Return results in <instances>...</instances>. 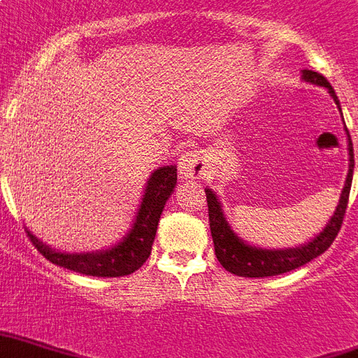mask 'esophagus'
Listing matches in <instances>:
<instances>
[{"label":"esophagus","instance_id":"1","mask_svg":"<svg viewBox=\"0 0 358 358\" xmlns=\"http://www.w3.org/2000/svg\"><path fill=\"white\" fill-rule=\"evenodd\" d=\"M208 169V161L199 150L185 152L178 159V174L180 178H201Z\"/></svg>","mask_w":358,"mask_h":358}]
</instances>
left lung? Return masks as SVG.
Segmentation results:
<instances>
[{
  "instance_id": "obj_1",
  "label": "left lung",
  "mask_w": 358,
  "mask_h": 358,
  "mask_svg": "<svg viewBox=\"0 0 358 358\" xmlns=\"http://www.w3.org/2000/svg\"><path fill=\"white\" fill-rule=\"evenodd\" d=\"M302 80L315 84L324 88L334 103L340 108V101L336 97V92L332 90L329 80L323 75H319L315 71L302 69ZM342 113V108H340ZM345 135H348V150H349V173L343 184L342 195H340V203H338L334 214L331 215L329 223L319 231L313 238L308 242L294 248H259V245L248 244L242 240L238 234L234 233L231 223L227 222V215L223 212L222 201L215 195V191L206 187V201H208V217H210V231H212V240H214L215 257L222 263L225 270L231 274L242 278H268L278 276V274H285L291 270L299 268L302 264L310 263L321 253H324L334 238L338 236V231L342 227L343 215L348 208L349 191H351V182H353V169H355V157H353V143H351V135H349L348 127H345Z\"/></svg>"
}]
</instances>
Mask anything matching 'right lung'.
I'll return each mask as SVG.
<instances>
[{
	"label": "right lung",
	"instance_id": "add662e5",
	"mask_svg": "<svg viewBox=\"0 0 358 358\" xmlns=\"http://www.w3.org/2000/svg\"><path fill=\"white\" fill-rule=\"evenodd\" d=\"M176 180H178L176 165L155 169L144 185V195L136 208L131 229L118 244L110 245L106 250L80 253L59 252L37 238L29 229H26L27 236L50 263L78 272V274L95 278H120L133 274L146 263V259L152 253V244L157 233L161 212L165 208L169 197L173 195Z\"/></svg>",
	"mask_w": 358,
	"mask_h": 358
}]
</instances>
